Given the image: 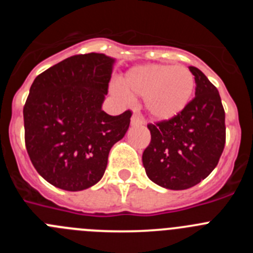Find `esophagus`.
Returning <instances> with one entry per match:
<instances>
[{
	"label": "esophagus",
	"instance_id": "obj_1",
	"mask_svg": "<svg viewBox=\"0 0 253 253\" xmlns=\"http://www.w3.org/2000/svg\"><path fill=\"white\" fill-rule=\"evenodd\" d=\"M130 124L133 125H142L143 124V120L142 118H140L139 115H137V114H134L133 116H131V120H130Z\"/></svg>",
	"mask_w": 253,
	"mask_h": 253
}]
</instances>
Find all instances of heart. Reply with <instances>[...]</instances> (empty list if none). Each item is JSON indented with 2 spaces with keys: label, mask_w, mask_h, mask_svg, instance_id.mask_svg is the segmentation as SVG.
I'll return each instance as SVG.
<instances>
[{
  "label": "heart",
  "mask_w": 253,
  "mask_h": 253,
  "mask_svg": "<svg viewBox=\"0 0 253 253\" xmlns=\"http://www.w3.org/2000/svg\"><path fill=\"white\" fill-rule=\"evenodd\" d=\"M120 92L144 97V106L156 120H169L184 110L193 97L195 78L187 67L144 64L129 69L120 81Z\"/></svg>",
  "instance_id": "heart-1"
}]
</instances>
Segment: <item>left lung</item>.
<instances>
[{"instance_id":"1","label":"left lung","mask_w":253,"mask_h":253,"mask_svg":"<svg viewBox=\"0 0 253 253\" xmlns=\"http://www.w3.org/2000/svg\"><path fill=\"white\" fill-rule=\"evenodd\" d=\"M195 97L178 115L149 123L151 142L142 156L146 173L154 184L185 190L210 175L225 144V113L216 87L196 67Z\"/></svg>"}]
</instances>
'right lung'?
I'll return each mask as SVG.
<instances>
[{
    "instance_id": "obj_1",
    "label": "right lung",
    "mask_w": 253,
    "mask_h": 253,
    "mask_svg": "<svg viewBox=\"0 0 253 253\" xmlns=\"http://www.w3.org/2000/svg\"><path fill=\"white\" fill-rule=\"evenodd\" d=\"M114 59L72 55L40 73L24 106L25 146L44 180L67 191L93 186L104 176L111 147L125 135L131 111L101 109Z\"/></svg>"
}]
</instances>
